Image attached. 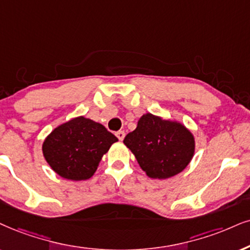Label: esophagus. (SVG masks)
<instances>
[{
  "label": "esophagus",
  "mask_w": 250,
  "mask_h": 250,
  "mask_svg": "<svg viewBox=\"0 0 250 250\" xmlns=\"http://www.w3.org/2000/svg\"><path fill=\"white\" fill-rule=\"evenodd\" d=\"M116 137H118L119 138V140L120 141H123V138H125V131H123V130H119V131H116Z\"/></svg>",
  "instance_id": "obj_1"
}]
</instances>
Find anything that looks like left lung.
Masks as SVG:
<instances>
[{
	"instance_id": "8db88e82",
	"label": "left lung",
	"mask_w": 250,
	"mask_h": 250,
	"mask_svg": "<svg viewBox=\"0 0 250 250\" xmlns=\"http://www.w3.org/2000/svg\"><path fill=\"white\" fill-rule=\"evenodd\" d=\"M123 143L145 174L159 180L181 173L191 162L196 147L194 135L185 125L151 113L141 116Z\"/></svg>"
}]
</instances>
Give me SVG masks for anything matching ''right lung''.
Masks as SVG:
<instances>
[{"label":"right lung","mask_w":250,"mask_h":250,"mask_svg":"<svg viewBox=\"0 0 250 250\" xmlns=\"http://www.w3.org/2000/svg\"><path fill=\"white\" fill-rule=\"evenodd\" d=\"M119 140L102 123L76 116L56 127L42 143V154L56 174L82 181L92 176L104 154Z\"/></svg>","instance_id":"right-lung-1"}]
</instances>
